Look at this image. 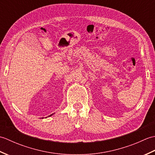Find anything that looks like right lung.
I'll return each mask as SVG.
<instances>
[{
  "instance_id": "add662e5",
  "label": "right lung",
  "mask_w": 155,
  "mask_h": 155,
  "mask_svg": "<svg viewBox=\"0 0 155 155\" xmlns=\"http://www.w3.org/2000/svg\"><path fill=\"white\" fill-rule=\"evenodd\" d=\"M52 114H51V115H50V116H52ZM50 116H49V117H50Z\"/></svg>"
}]
</instances>
